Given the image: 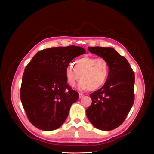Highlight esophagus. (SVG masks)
Returning a JSON list of instances; mask_svg holds the SVG:
<instances>
[{
	"mask_svg": "<svg viewBox=\"0 0 154 154\" xmlns=\"http://www.w3.org/2000/svg\"><path fill=\"white\" fill-rule=\"evenodd\" d=\"M84 96V95L82 94H81V93H79V99L82 98Z\"/></svg>",
	"mask_w": 154,
	"mask_h": 154,
	"instance_id": "1",
	"label": "esophagus"
}]
</instances>
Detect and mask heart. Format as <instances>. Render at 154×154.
Wrapping results in <instances>:
<instances>
[{"label":"heart","instance_id":"b5f03b06","mask_svg":"<svg viewBox=\"0 0 154 154\" xmlns=\"http://www.w3.org/2000/svg\"><path fill=\"white\" fill-rule=\"evenodd\" d=\"M74 67L69 65L65 70V76L68 85L75 87L78 85L80 91L99 89L106 83L109 74V68L107 60L102 57H84L74 62Z\"/></svg>","mask_w":154,"mask_h":154}]
</instances>
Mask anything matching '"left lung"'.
Instances as JSON below:
<instances>
[{"label":"left lung","instance_id":"left-lung-1","mask_svg":"<svg viewBox=\"0 0 154 154\" xmlns=\"http://www.w3.org/2000/svg\"><path fill=\"white\" fill-rule=\"evenodd\" d=\"M92 54L106 59L109 74L103 86L91 94V106L86 115L91 124L102 131H111L122 124L134 102V73L124 57L114 48L88 47Z\"/></svg>","mask_w":154,"mask_h":154}]
</instances>
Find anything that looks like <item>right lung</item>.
I'll use <instances>...</instances> for the list:
<instances>
[{
  "label": "right lung",
  "instance_id": "add662e5",
  "mask_svg": "<svg viewBox=\"0 0 154 154\" xmlns=\"http://www.w3.org/2000/svg\"><path fill=\"white\" fill-rule=\"evenodd\" d=\"M85 50L75 45L37 52L24 70L20 99L30 122L45 131L59 128L66 120L78 93L67 84L65 70Z\"/></svg>",
  "mask_w": 154,
  "mask_h": 154
}]
</instances>
